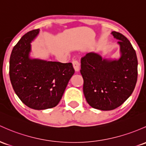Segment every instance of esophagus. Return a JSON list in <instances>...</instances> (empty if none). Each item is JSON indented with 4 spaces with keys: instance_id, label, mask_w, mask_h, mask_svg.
<instances>
[{
    "instance_id": "esophagus-1",
    "label": "esophagus",
    "mask_w": 146,
    "mask_h": 146,
    "mask_svg": "<svg viewBox=\"0 0 146 146\" xmlns=\"http://www.w3.org/2000/svg\"><path fill=\"white\" fill-rule=\"evenodd\" d=\"M73 66L76 72H78L80 70V63L77 60L73 61Z\"/></svg>"
}]
</instances>
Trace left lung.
Here are the masks:
<instances>
[{"mask_svg":"<svg viewBox=\"0 0 146 146\" xmlns=\"http://www.w3.org/2000/svg\"><path fill=\"white\" fill-rule=\"evenodd\" d=\"M111 35L119 40V58L103 59L91 52L81 59L86 102L93 108L103 111L117 108L130 96L138 75L137 54L131 43L121 33L113 31Z\"/></svg>","mask_w":146,"mask_h":146,"instance_id":"1","label":"left lung"}]
</instances>
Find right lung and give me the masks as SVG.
<instances>
[{
  "instance_id": "add662e5",
  "label": "right lung",
  "mask_w": 146,
  "mask_h": 146,
  "mask_svg": "<svg viewBox=\"0 0 146 146\" xmlns=\"http://www.w3.org/2000/svg\"><path fill=\"white\" fill-rule=\"evenodd\" d=\"M39 29L24 35L9 59V78L16 94L26 106L36 110L57 106L75 70L71 63L30 57L31 44Z\"/></svg>"
}]
</instances>
